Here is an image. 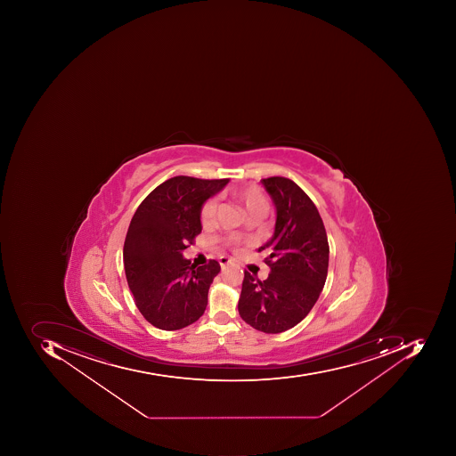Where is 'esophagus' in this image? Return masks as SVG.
<instances>
[{
    "instance_id": "esophagus-1",
    "label": "esophagus",
    "mask_w": 456,
    "mask_h": 456,
    "mask_svg": "<svg viewBox=\"0 0 456 456\" xmlns=\"http://www.w3.org/2000/svg\"><path fill=\"white\" fill-rule=\"evenodd\" d=\"M230 262H232V260H230L229 257H221V259H219V265H221L222 268L226 267Z\"/></svg>"
}]
</instances>
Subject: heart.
Returning <instances> with one entry per match:
<instances>
[{"label":"heart","instance_id":"obj_1","mask_svg":"<svg viewBox=\"0 0 456 456\" xmlns=\"http://www.w3.org/2000/svg\"><path fill=\"white\" fill-rule=\"evenodd\" d=\"M240 203L244 207L245 211L252 217L263 216L267 212L268 204L262 189L256 185H248L237 191ZM219 206V199L216 196L209 197L206 203L200 209V222L204 227L211 226L215 219V214ZM229 245H239V239L227 240Z\"/></svg>","mask_w":456,"mask_h":456}]
</instances>
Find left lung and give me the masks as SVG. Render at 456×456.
I'll list each match as a JSON object with an SVG mask.
<instances>
[{
	"label": "left lung",
	"mask_w": 456,
	"mask_h": 456,
	"mask_svg": "<svg viewBox=\"0 0 456 456\" xmlns=\"http://www.w3.org/2000/svg\"><path fill=\"white\" fill-rule=\"evenodd\" d=\"M262 182L277 208L274 235L259 248L270 274L260 281L245 270L239 313L253 329L277 334L315 305L328 277L329 242L318 208L297 183L283 176Z\"/></svg>",
	"instance_id": "1"
}]
</instances>
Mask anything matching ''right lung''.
I'll list each match as a JSON object with an SVG mask.
<instances>
[{
	"label": "right lung",
	"instance_id": "obj_1",
	"mask_svg": "<svg viewBox=\"0 0 456 456\" xmlns=\"http://www.w3.org/2000/svg\"><path fill=\"white\" fill-rule=\"evenodd\" d=\"M229 179L179 175L153 189L131 219L123 247L126 278L143 318L161 330L191 325L206 311L216 260L191 265L182 252L201 232L200 209Z\"/></svg>",
	"mask_w": 456,
	"mask_h": 456
}]
</instances>
